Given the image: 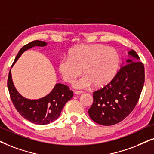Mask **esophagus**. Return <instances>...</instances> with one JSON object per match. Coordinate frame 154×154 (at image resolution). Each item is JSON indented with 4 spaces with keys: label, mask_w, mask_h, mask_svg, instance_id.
Instances as JSON below:
<instances>
[{
    "label": "esophagus",
    "mask_w": 154,
    "mask_h": 154,
    "mask_svg": "<svg viewBox=\"0 0 154 154\" xmlns=\"http://www.w3.org/2000/svg\"><path fill=\"white\" fill-rule=\"evenodd\" d=\"M74 93H75V94L78 95V94H82V93H83V91H77V90H75V91H74Z\"/></svg>",
    "instance_id": "esophagus-1"
}]
</instances>
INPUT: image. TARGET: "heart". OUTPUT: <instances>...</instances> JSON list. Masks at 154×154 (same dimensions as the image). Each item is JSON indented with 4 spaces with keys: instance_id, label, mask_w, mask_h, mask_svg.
Masks as SVG:
<instances>
[{
    "instance_id": "b5f03b06",
    "label": "heart",
    "mask_w": 154,
    "mask_h": 154,
    "mask_svg": "<svg viewBox=\"0 0 154 154\" xmlns=\"http://www.w3.org/2000/svg\"><path fill=\"white\" fill-rule=\"evenodd\" d=\"M120 65V55L115 48L100 44H82L73 47L58 63L59 74L65 82L73 83L75 88L83 89L91 85L96 88L106 85L114 79Z\"/></svg>"
}]
</instances>
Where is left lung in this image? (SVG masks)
Listing matches in <instances>:
<instances>
[{
  "mask_svg": "<svg viewBox=\"0 0 154 154\" xmlns=\"http://www.w3.org/2000/svg\"><path fill=\"white\" fill-rule=\"evenodd\" d=\"M128 53L131 57L126 60L114 79L93 92V104L88 113L101 125L119 123L129 115L139 100L145 80L144 66L134 50Z\"/></svg>",
  "mask_w": 154,
  "mask_h": 154,
  "instance_id": "8db88e82",
  "label": "left lung"
}]
</instances>
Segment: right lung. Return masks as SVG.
Returning <instances> with one entry per match:
<instances>
[{
    "label": "right lung",
    "instance_id": "right-lung-1",
    "mask_svg": "<svg viewBox=\"0 0 154 154\" xmlns=\"http://www.w3.org/2000/svg\"><path fill=\"white\" fill-rule=\"evenodd\" d=\"M45 45L47 42L40 40H34L25 45L18 52L13 65L25 50L35 46ZM8 88L11 101L19 114L29 122L39 125H45L57 119L66 103L73 97V91L67 85L58 83L49 94L41 99L31 100L25 98L14 87L11 70L8 78Z\"/></svg>",
    "mask_w": 154,
    "mask_h": 154
}]
</instances>
